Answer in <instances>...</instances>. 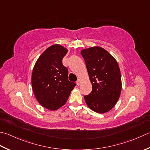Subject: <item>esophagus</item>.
I'll return each mask as SVG.
<instances>
[{"mask_svg":"<svg viewBox=\"0 0 150 150\" xmlns=\"http://www.w3.org/2000/svg\"><path fill=\"white\" fill-rule=\"evenodd\" d=\"M76 83H77V86H79V85L81 84V80H80V79H78V80L77 81V82H76Z\"/></svg>","mask_w":150,"mask_h":150,"instance_id":"34e87169","label":"esophagus"}]
</instances>
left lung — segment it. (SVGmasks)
Masks as SVG:
<instances>
[{"label": "left lung", "instance_id": "obj_1", "mask_svg": "<svg viewBox=\"0 0 150 150\" xmlns=\"http://www.w3.org/2000/svg\"><path fill=\"white\" fill-rule=\"evenodd\" d=\"M92 90L84 96L86 105L93 111L105 113L112 109L122 90L119 66L112 55L100 47L82 50Z\"/></svg>", "mask_w": 150, "mask_h": 150}]
</instances>
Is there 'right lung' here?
Returning a JSON list of instances; mask_svg holds the SVG:
<instances>
[{"label":"right lung","instance_id":"add662e5","mask_svg":"<svg viewBox=\"0 0 150 150\" xmlns=\"http://www.w3.org/2000/svg\"><path fill=\"white\" fill-rule=\"evenodd\" d=\"M67 49L58 44L47 49L36 61L32 74V90L39 103L54 110L66 103L76 84L67 79L62 64Z\"/></svg>","mask_w":150,"mask_h":150}]
</instances>
